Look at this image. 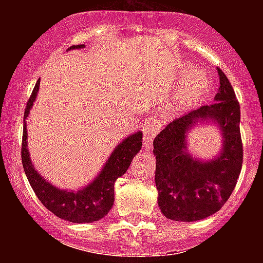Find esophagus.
<instances>
[{
    "label": "esophagus",
    "mask_w": 263,
    "mask_h": 263,
    "mask_svg": "<svg viewBox=\"0 0 263 263\" xmlns=\"http://www.w3.org/2000/svg\"><path fill=\"white\" fill-rule=\"evenodd\" d=\"M160 129L159 121L157 118H150L143 122L142 132H143V148L145 150H150L153 146V139L158 134Z\"/></svg>",
    "instance_id": "1"
}]
</instances>
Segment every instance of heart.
<instances>
[{"mask_svg":"<svg viewBox=\"0 0 263 263\" xmlns=\"http://www.w3.org/2000/svg\"><path fill=\"white\" fill-rule=\"evenodd\" d=\"M183 71L184 76L168 101V105L175 110L194 105L212 89V79L206 69L185 64Z\"/></svg>","mask_w":263,"mask_h":263,"instance_id":"heart-1","label":"heart"}]
</instances>
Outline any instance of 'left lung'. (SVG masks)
Segmentation results:
<instances>
[{
  "label": "left lung",
  "instance_id": "8db88e82",
  "mask_svg": "<svg viewBox=\"0 0 263 263\" xmlns=\"http://www.w3.org/2000/svg\"><path fill=\"white\" fill-rule=\"evenodd\" d=\"M218 76L215 103L174 120L153 142L158 205L174 221H197L221 210L241 173L240 104L221 69ZM199 126H215L222 137V147L212 158L199 157L189 148L191 133Z\"/></svg>",
  "mask_w": 263,
  "mask_h": 263
}]
</instances>
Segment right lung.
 <instances>
[{
    "instance_id": "1",
    "label": "right lung",
    "mask_w": 263,
    "mask_h": 263,
    "mask_svg": "<svg viewBox=\"0 0 263 263\" xmlns=\"http://www.w3.org/2000/svg\"><path fill=\"white\" fill-rule=\"evenodd\" d=\"M84 47L85 45L72 46L68 51ZM39 80L27 101L23 117L22 164L25 174L41 203L55 216L75 224L99 221L105 217L115 203V182L126 173L133 158L142 147V132L132 133L122 139L110 153L100 173L84 187L64 190L53 185L35 168L27 146V117L38 96Z\"/></svg>"
}]
</instances>
